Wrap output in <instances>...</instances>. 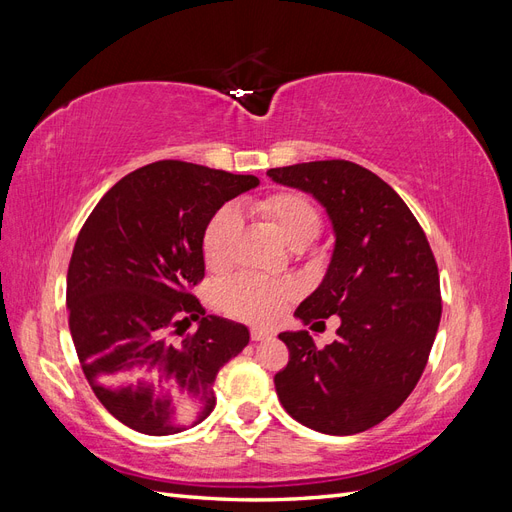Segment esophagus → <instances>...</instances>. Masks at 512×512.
<instances>
[{"label": "esophagus", "instance_id": "obj_1", "mask_svg": "<svg viewBox=\"0 0 512 512\" xmlns=\"http://www.w3.org/2000/svg\"><path fill=\"white\" fill-rule=\"evenodd\" d=\"M273 333L267 329H252V339L254 342H265V339H271Z\"/></svg>", "mask_w": 512, "mask_h": 512}]
</instances>
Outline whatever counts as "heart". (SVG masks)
Instances as JSON below:
<instances>
[{
    "mask_svg": "<svg viewBox=\"0 0 512 512\" xmlns=\"http://www.w3.org/2000/svg\"><path fill=\"white\" fill-rule=\"evenodd\" d=\"M254 211L271 224L277 235L294 250L312 243L322 226L320 209L307 196L294 192L262 198L254 205ZM239 232L241 215L230 205L222 207L209 220L203 235V256L213 271H224L230 267L232 258H235ZM294 294H297V288L292 282H273L243 275L224 288L222 303L237 318L250 322H273Z\"/></svg>",
    "mask_w": 512,
    "mask_h": 512,
    "instance_id": "heart-1",
    "label": "heart"
}]
</instances>
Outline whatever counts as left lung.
I'll return each mask as SVG.
<instances>
[{"label":"left lung","instance_id":"obj_1","mask_svg":"<svg viewBox=\"0 0 512 512\" xmlns=\"http://www.w3.org/2000/svg\"><path fill=\"white\" fill-rule=\"evenodd\" d=\"M267 175L314 196L335 237L327 273L294 316L342 320L322 350L307 331L280 333L290 361L275 374L277 397L309 429L361 433L404 404L427 365L442 316L436 258L404 200L359 164L303 162Z\"/></svg>","mask_w":512,"mask_h":512}]
</instances>
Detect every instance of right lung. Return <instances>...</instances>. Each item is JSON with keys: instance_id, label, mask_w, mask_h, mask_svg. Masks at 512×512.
I'll return each mask as SVG.
<instances>
[{"instance_id": "add662e5", "label": "right lung", "mask_w": 512, "mask_h": 512, "mask_svg": "<svg viewBox=\"0 0 512 512\" xmlns=\"http://www.w3.org/2000/svg\"><path fill=\"white\" fill-rule=\"evenodd\" d=\"M258 183L153 162L117 181L81 228L66 282L70 335L91 391L130 429L170 436L203 423L220 367L250 344L245 324L205 314L190 288L205 275L209 220Z\"/></svg>"}]
</instances>
